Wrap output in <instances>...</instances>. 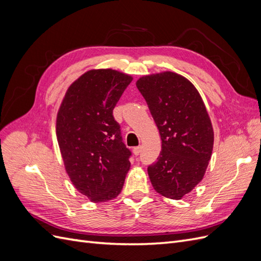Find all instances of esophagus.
Listing matches in <instances>:
<instances>
[{
	"label": "esophagus",
	"instance_id": "34e87169",
	"mask_svg": "<svg viewBox=\"0 0 261 261\" xmlns=\"http://www.w3.org/2000/svg\"><path fill=\"white\" fill-rule=\"evenodd\" d=\"M133 152H134V154H135V155L140 154V152H141V146H138V147L134 148V149H133Z\"/></svg>",
	"mask_w": 261,
	"mask_h": 261
}]
</instances>
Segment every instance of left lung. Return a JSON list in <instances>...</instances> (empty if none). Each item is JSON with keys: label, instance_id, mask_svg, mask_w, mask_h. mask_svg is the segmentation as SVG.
Returning <instances> with one entry per match:
<instances>
[{"label": "left lung", "instance_id": "8db88e82", "mask_svg": "<svg viewBox=\"0 0 261 261\" xmlns=\"http://www.w3.org/2000/svg\"><path fill=\"white\" fill-rule=\"evenodd\" d=\"M136 86L161 135L156 161L148 167L156 193L181 199L202 180L215 133L202 98L184 76L162 72L140 77Z\"/></svg>", "mask_w": 261, "mask_h": 261}]
</instances>
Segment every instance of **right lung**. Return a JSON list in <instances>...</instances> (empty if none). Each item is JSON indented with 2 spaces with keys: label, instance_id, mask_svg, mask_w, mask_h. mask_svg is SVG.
Listing matches in <instances>:
<instances>
[{
  "label": "right lung",
  "instance_id": "add662e5",
  "mask_svg": "<svg viewBox=\"0 0 261 261\" xmlns=\"http://www.w3.org/2000/svg\"><path fill=\"white\" fill-rule=\"evenodd\" d=\"M133 77L90 69L68 87L58 111L57 138L74 187L92 202L120 195L130 168L113 109Z\"/></svg>",
  "mask_w": 261,
  "mask_h": 261
}]
</instances>
